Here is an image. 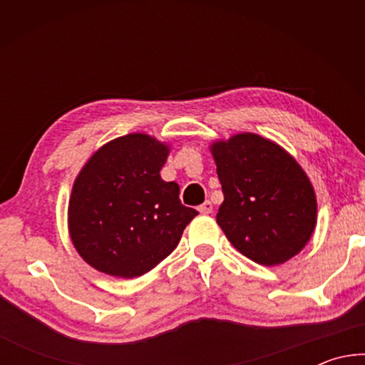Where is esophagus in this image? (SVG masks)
<instances>
[{"instance_id":"obj_1","label":"esophagus","mask_w":365,"mask_h":365,"mask_svg":"<svg viewBox=\"0 0 365 365\" xmlns=\"http://www.w3.org/2000/svg\"><path fill=\"white\" fill-rule=\"evenodd\" d=\"M212 209H214V207H212V202H211V201H205L200 207H197V211H200L201 214L207 215V214L212 212Z\"/></svg>"}]
</instances>
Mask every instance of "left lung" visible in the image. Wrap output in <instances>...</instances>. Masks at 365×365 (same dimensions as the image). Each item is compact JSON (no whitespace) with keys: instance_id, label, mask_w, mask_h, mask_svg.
<instances>
[{"instance_id":"8db88e82","label":"left lung","mask_w":365,"mask_h":365,"mask_svg":"<svg viewBox=\"0 0 365 365\" xmlns=\"http://www.w3.org/2000/svg\"><path fill=\"white\" fill-rule=\"evenodd\" d=\"M209 148L224 191L217 224L228 242L262 265H279L301 252L316 230L317 200L298 160L250 132Z\"/></svg>"}]
</instances>
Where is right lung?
Returning a JSON list of instances; mask_svg holds the SVG:
<instances>
[{"mask_svg":"<svg viewBox=\"0 0 365 365\" xmlns=\"http://www.w3.org/2000/svg\"><path fill=\"white\" fill-rule=\"evenodd\" d=\"M170 146L146 133L103 145L73 182L67 225L73 248L98 272L133 279L175 250L197 211L180 202L160 169Z\"/></svg>","mask_w":365,"mask_h":365,"instance_id":"right-lung-1","label":"right lung"}]
</instances>
